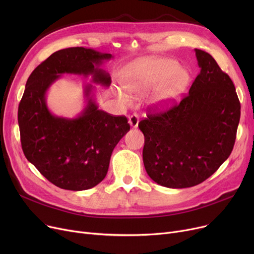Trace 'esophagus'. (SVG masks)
Instances as JSON below:
<instances>
[{"label": "esophagus", "instance_id": "obj_1", "mask_svg": "<svg viewBox=\"0 0 254 254\" xmlns=\"http://www.w3.org/2000/svg\"><path fill=\"white\" fill-rule=\"evenodd\" d=\"M128 124L131 127H137L139 125V115L136 113L131 114L128 118Z\"/></svg>", "mask_w": 254, "mask_h": 254}]
</instances>
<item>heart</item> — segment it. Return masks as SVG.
I'll use <instances>...</instances> for the list:
<instances>
[{
  "label": "heart",
  "instance_id": "heart-1",
  "mask_svg": "<svg viewBox=\"0 0 254 254\" xmlns=\"http://www.w3.org/2000/svg\"><path fill=\"white\" fill-rule=\"evenodd\" d=\"M190 82L188 70L168 59L143 58L129 64L123 76L122 84L130 93L139 97L155 88L150 102L157 108H168L179 101ZM120 101L128 104L129 99L122 91L116 90Z\"/></svg>",
  "mask_w": 254,
  "mask_h": 254
}]
</instances>
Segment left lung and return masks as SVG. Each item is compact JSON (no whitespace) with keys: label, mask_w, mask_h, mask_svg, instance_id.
<instances>
[{"label":"left lung","mask_w":254,"mask_h":254,"mask_svg":"<svg viewBox=\"0 0 254 254\" xmlns=\"http://www.w3.org/2000/svg\"><path fill=\"white\" fill-rule=\"evenodd\" d=\"M194 51L201 71L189 95L139 123L145 170L169 189L191 188L214 174L234 148L241 115L230 76L209 53Z\"/></svg>","instance_id":"obj_1"}]
</instances>
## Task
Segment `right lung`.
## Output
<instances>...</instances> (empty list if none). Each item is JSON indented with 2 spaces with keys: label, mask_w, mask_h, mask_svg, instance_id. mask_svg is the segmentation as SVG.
<instances>
[{
  "label": "right lung",
  "mask_w": 254,
  "mask_h": 254,
  "mask_svg": "<svg viewBox=\"0 0 254 254\" xmlns=\"http://www.w3.org/2000/svg\"><path fill=\"white\" fill-rule=\"evenodd\" d=\"M112 58L90 48L62 49L40 64L26 81L18 107L21 147L26 159L60 189L85 190L99 184L129 125L126 116L99 109L91 83L84 85L86 105L75 118L53 115L46 92L63 74L91 75L92 83L110 86V75L100 66Z\"/></svg>",
  "instance_id": "add662e5"
}]
</instances>
